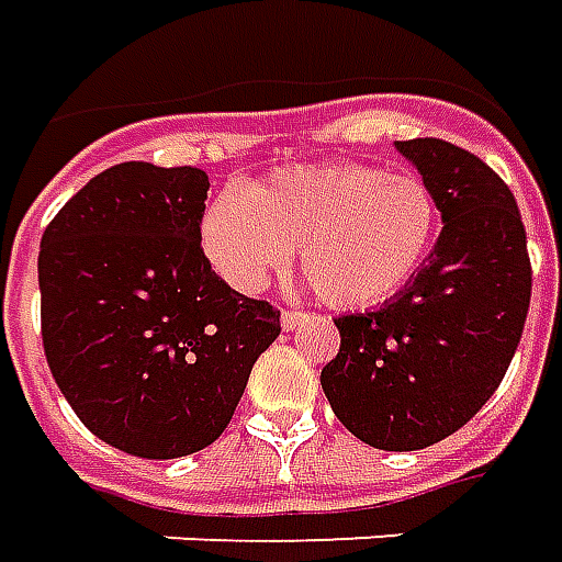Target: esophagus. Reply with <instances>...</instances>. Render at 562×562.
Segmentation results:
<instances>
[{"label":"esophagus","mask_w":562,"mask_h":562,"mask_svg":"<svg viewBox=\"0 0 562 562\" xmlns=\"http://www.w3.org/2000/svg\"><path fill=\"white\" fill-rule=\"evenodd\" d=\"M314 314L312 312H296V308H288V312L281 314V324H284V329H300L305 321H312Z\"/></svg>","instance_id":"obj_1"}]
</instances>
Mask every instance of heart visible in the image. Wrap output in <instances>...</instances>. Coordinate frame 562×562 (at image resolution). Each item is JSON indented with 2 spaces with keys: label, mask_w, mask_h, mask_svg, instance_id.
I'll return each instance as SVG.
<instances>
[{
  "label": "heart",
  "mask_w": 562,
  "mask_h": 562,
  "mask_svg": "<svg viewBox=\"0 0 562 562\" xmlns=\"http://www.w3.org/2000/svg\"><path fill=\"white\" fill-rule=\"evenodd\" d=\"M439 202L417 175L375 166H293L214 199L202 248L236 290L257 293L300 248L314 293L338 308L396 296L429 257Z\"/></svg>",
  "instance_id": "heart-1"
}]
</instances>
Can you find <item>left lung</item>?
Returning a JSON list of instances; mask_svg holds the SVG:
<instances>
[{"label":"left lung","mask_w":562,"mask_h":562,"mask_svg":"<svg viewBox=\"0 0 562 562\" xmlns=\"http://www.w3.org/2000/svg\"><path fill=\"white\" fill-rule=\"evenodd\" d=\"M436 193L429 262L375 312L336 317L321 372L336 417L381 451H420L469 424L499 387L532 293L527 229L491 166L441 138L396 142Z\"/></svg>","instance_id":"obj_1"}]
</instances>
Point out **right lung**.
Here are the masks:
<instances>
[{"mask_svg": "<svg viewBox=\"0 0 562 562\" xmlns=\"http://www.w3.org/2000/svg\"><path fill=\"white\" fill-rule=\"evenodd\" d=\"M209 175L121 162L47 224L42 341L93 436L145 460L209 448L236 415L281 312L248 300L202 250Z\"/></svg>", "mask_w": 562, "mask_h": 562, "instance_id": "add662e5", "label": "right lung"}]
</instances>
